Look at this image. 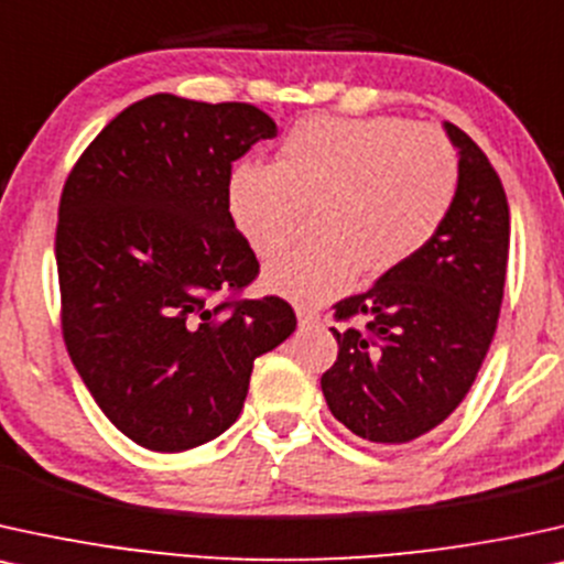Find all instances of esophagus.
Segmentation results:
<instances>
[{"label": "esophagus", "instance_id": "obj_1", "mask_svg": "<svg viewBox=\"0 0 564 564\" xmlns=\"http://www.w3.org/2000/svg\"><path fill=\"white\" fill-rule=\"evenodd\" d=\"M296 317H299V325H302V327H310V325L319 323V312L312 310V306H306V304L296 306Z\"/></svg>", "mask_w": 564, "mask_h": 564}]
</instances>
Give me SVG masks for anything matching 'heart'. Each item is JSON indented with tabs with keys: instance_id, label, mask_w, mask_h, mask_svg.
Returning <instances> with one entry per match:
<instances>
[{
	"instance_id": "1",
	"label": "heart",
	"mask_w": 564,
	"mask_h": 564,
	"mask_svg": "<svg viewBox=\"0 0 564 564\" xmlns=\"http://www.w3.org/2000/svg\"><path fill=\"white\" fill-rule=\"evenodd\" d=\"M453 142L401 117H310L283 134L273 166L241 161L226 180V210L265 258L315 209L317 242L268 260L262 281L296 302H327L367 278L416 260L455 208Z\"/></svg>"
}]
</instances>
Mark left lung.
<instances>
[{
  "label": "left lung",
  "mask_w": 564,
  "mask_h": 564,
  "mask_svg": "<svg viewBox=\"0 0 564 564\" xmlns=\"http://www.w3.org/2000/svg\"><path fill=\"white\" fill-rule=\"evenodd\" d=\"M445 130L460 161L445 229L409 265L335 304L338 359L319 380L333 416L382 445L422 437L458 409L502 306L508 197L481 148L451 122Z\"/></svg>",
  "instance_id": "8db88e82"
}]
</instances>
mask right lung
<instances>
[{
	"mask_svg": "<svg viewBox=\"0 0 564 564\" xmlns=\"http://www.w3.org/2000/svg\"><path fill=\"white\" fill-rule=\"evenodd\" d=\"M275 132L252 104L155 93L117 113L64 182V344L109 422L148 451L229 430L254 359L296 330L281 296L239 299L260 262L226 210L231 163Z\"/></svg>",
	"mask_w": 564,
	"mask_h": 564,
	"instance_id": "obj_1",
	"label": "right lung"
}]
</instances>
